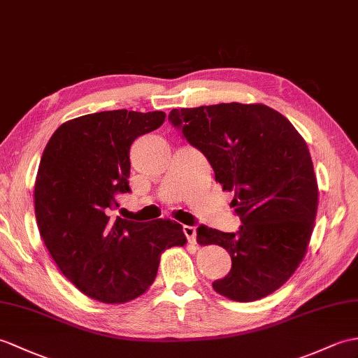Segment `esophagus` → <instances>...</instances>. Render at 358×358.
I'll list each match as a JSON object with an SVG mask.
<instances>
[{"mask_svg":"<svg viewBox=\"0 0 358 358\" xmlns=\"http://www.w3.org/2000/svg\"><path fill=\"white\" fill-rule=\"evenodd\" d=\"M182 231H185V235H186L189 243L194 244V243H195V238H196V230H195V227H192V226H185V227H182Z\"/></svg>","mask_w":358,"mask_h":358,"instance_id":"obj_1","label":"esophagus"}]
</instances>
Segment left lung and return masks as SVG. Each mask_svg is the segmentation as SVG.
<instances>
[{"label":"left lung","mask_w":358,"mask_h":358,"mask_svg":"<svg viewBox=\"0 0 358 358\" xmlns=\"http://www.w3.org/2000/svg\"><path fill=\"white\" fill-rule=\"evenodd\" d=\"M169 120L206 155L222 190L235 192L239 231L196 230L199 245H220L231 257L213 289L236 302L276 292L303 261L315 224L319 187L306 141L262 103L181 108Z\"/></svg>","instance_id":"obj_1"}]
</instances>
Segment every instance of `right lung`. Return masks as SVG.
Here are the masks:
<instances>
[{
	"mask_svg": "<svg viewBox=\"0 0 358 358\" xmlns=\"http://www.w3.org/2000/svg\"><path fill=\"white\" fill-rule=\"evenodd\" d=\"M164 119L163 111L80 115L44 149L33 190L39 235L64 276L94 301H134L152 285L162 253L187 243L177 221L111 215L115 195L129 192L132 141Z\"/></svg>",
	"mask_w": 358,
	"mask_h": 358,
	"instance_id": "obj_1",
	"label": "right lung"
}]
</instances>
